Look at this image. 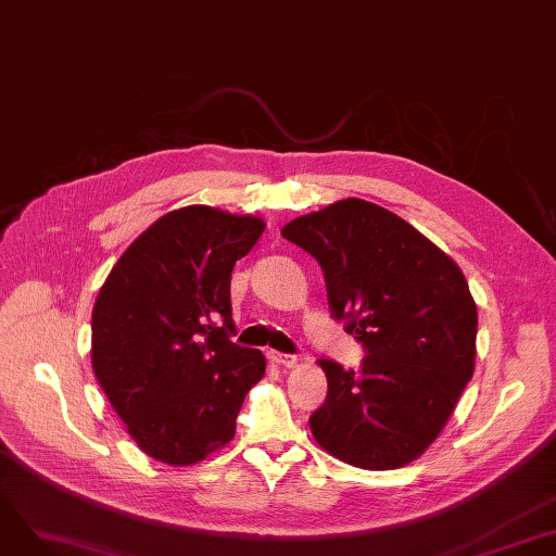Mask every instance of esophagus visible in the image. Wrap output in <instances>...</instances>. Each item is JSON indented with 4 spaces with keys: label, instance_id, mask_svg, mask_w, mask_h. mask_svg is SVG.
Returning <instances> with one entry per match:
<instances>
[{
    "label": "esophagus",
    "instance_id": "34e87169",
    "mask_svg": "<svg viewBox=\"0 0 556 556\" xmlns=\"http://www.w3.org/2000/svg\"><path fill=\"white\" fill-rule=\"evenodd\" d=\"M267 357H270V362L277 364V366H286V368L298 366V357H295V355H286V353L270 351V353H267Z\"/></svg>",
    "mask_w": 556,
    "mask_h": 556
}]
</instances>
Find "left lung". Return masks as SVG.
I'll list each match as a JSON object with an SVG mask.
<instances>
[{
  "mask_svg": "<svg viewBox=\"0 0 556 556\" xmlns=\"http://www.w3.org/2000/svg\"><path fill=\"white\" fill-rule=\"evenodd\" d=\"M281 236L323 267L334 318L364 343L359 371L318 359L327 399L309 419L318 446L362 469L417 460L475 376L477 302L458 263L413 224L348 197L295 217Z\"/></svg>",
  "mask_w": 556,
  "mask_h": 556,
  "instance_id": "1",
  "label": "left lung"
}]
</instances>
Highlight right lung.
<instances>
[{
    "label": "right lung",
    "mask_w": 556,
    "mask_h": 556,
    "mask_svg": "<svg viewBox=\"0 0 556 556\" xmlns=\"http://www.w3.org/2000/svg\"><path fill=\"white\" fill-rule=\"evenodd\" d=\"M265 231L254 215L185 205L121 254L91 314V364L143 454L188 467L236 435L265 355L229 334L231 273Z\"/></svg>",
    "instance_id": "obj_1"
}]
</instances>
